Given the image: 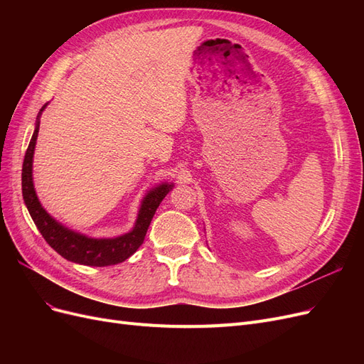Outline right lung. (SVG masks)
Masks as SVG:
<instances>
[{
	"label": "right lung",
	"instance_id": "obj_1",
	"mask_svg": "<svg viewBox=\"0 0 364 364\" xmlns=\"http://www.w3.org/2000/svg\"><path fill=\"white\" fill-rule=\"evenodd\" d=\"M47 105L48 103L43 105L38 114L35 132H33L23 164V197L33 222L47 243L65 259L94 267H106L123 262L130 255H134L142 245L151 218L164 197L173 190V183L162 182L144 196V199L141 200L135 226L127 234L114 238H94L63 226L42 208L35 185H33V155H35L41 115Z\"/></svg>",
	"mask_w": 364,
	"mask_h": 364
}]
</instances>
